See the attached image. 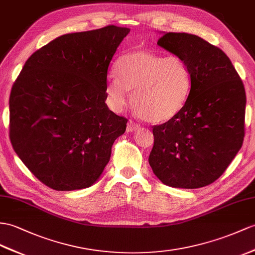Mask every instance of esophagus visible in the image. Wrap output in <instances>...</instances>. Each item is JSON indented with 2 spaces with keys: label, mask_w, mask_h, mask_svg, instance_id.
Listing matches in <instances>:
<instances>
[{
  "label": "esophagus",
  "mask_w": 255,
  "mask_h": 255,
  "mask_svg": "<svg viewBox=\"0 0 255 255\" xmlns=\"http://www.w3.org/2000/svg\"><path fill=\"white\" fill-rule=\"evenodd\" d=\"M139 128V126L137 123H135L134 121L129 120L128 122V127H127V131L128 132H134V131H137V129Z\"/></svg>",
  "instance_id": "esophagus-1"
}]
</instances>
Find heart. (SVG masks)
<instances>
[{"mask_svg": "<svg viewBox=\"0 0 255 255\" xmlns=\"http://www.w3.org/2000/svg\"><path fill=\"white\" fill-rule=\"evenodd\" d=\"M118 77L111 78L108 99L116 110L128 103L146 122L160 124L172 120L184 108L191 89V74L177 55L164 56L138 49L124 54L117 64Z\"/></svg>", "mask_w": 255, "mask_h": 255, "instance_id": "obj_1", "label": "heart"}]
</instances>
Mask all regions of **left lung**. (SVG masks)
<instances>
[{"label": "left lung", "mask_w": 255, "mask_h": 255, "mask_svg": "<svg viewBox=\"0 0 255 255\" xmlns=\"http://www.w3.org/2000/svg\"><path fill=\"white\" fill-rule=\"evenodd\" d=\"M158 45L185 60L191 89L181 113L153 127L149 164L164 185L204 187L225 172L244 142L245 86L227 55L198 35L165 32Z\"/></svg>", "instance_id": "obj_1"}]
</instances>
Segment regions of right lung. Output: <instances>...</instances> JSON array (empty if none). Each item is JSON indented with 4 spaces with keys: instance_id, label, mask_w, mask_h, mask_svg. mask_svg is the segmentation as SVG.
Masks as SVG:
<instances>
[{
    "instance_id": "1",
    "label": "right lung",
    "mask_w": 255,
    "mask_h": 255,
    "mask_svg": "<svg viewBox=\"0 0 255 255\" xmlns=\"http://www.w3.org/2000/svg\"><path fill=\"white\" fill-rule=\"evenodd\" d=\"M128 28L58 36L30 56L11 88L9 138L17 156L49 188L94 184L128 119L109 110L107 71Z\"/></svg>"
}]
</instances>
